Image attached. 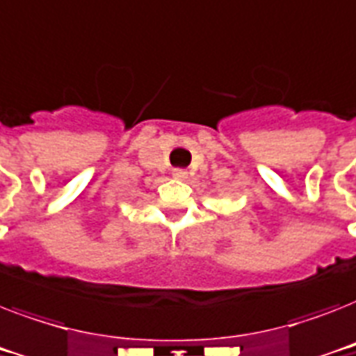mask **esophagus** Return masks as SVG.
Wrapping results in <instances>:
<instances>
[{
	"label": "esophagus",
	"instance_id": "1",
	"mask_svg": "<svg viewBox=\"0 0 356 356\" xmlns=\"http://www.w3.org/2000/svg\"><path fill=\"white\" fill-rule=\"evenodd\" d=\"M172 175L175 179H179V181H183V179H186L188 172H186V170H183V168H175V170L172 172Z\"/></svg>",
	"mask_w": 356,
	"mask_h": 356
}]
</instances>
